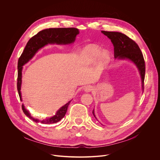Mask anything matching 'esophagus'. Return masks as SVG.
Wrapping results in <instances>:
<instances>
[{"label":"esophagus","instance_id":"esophagus-1","mask_svg":"<svg viewBox=\"0 0 160 160\" xmlns=\"http://www.w3.org/2000/svg\"><path fill=\"white\" fill-rule=\"evenodd\" d=\"M92 87L91 86H90V85H87V86H86V87H85L83 88V90L85 92H89L92 91Z\"/></svg>","mask_w":160,"mask_h":160}]
</instances>
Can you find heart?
Listing matches in <instances>:
<instances>
[{"label":"heart","instance_id":"heart-1","mask_svg":"<svg viewBox=\"0 0 160 160\" xmlns=\"http://www.w3.org/2000/svg\"><path fill=\"white\" fill-rule=\"evenodd\" d=\"M82 57L87 63H93L97 60L98 66L101 68L107 65L111 59L110 52L107 50H103L95 45H90L85 47L82 52Z\"/></svg>","mask_w":160,"mask_h":160}]
</instances>
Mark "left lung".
Returning a JSON list of instances; mask_svg holds the SVG:
<instances>
[{"label": "left lung", "instance_id": "8db88e82", "mask_svg": "<svg viewBox=\"0 0 160 160\" xmlns=\"http://www.w3.org/2000/svg\"><path fill=\"white\" fill-rule=\"evenodd\" d=\"M105 36H108L113 44L114 58L117 60H128L132 62L137 67L142 83V89H144V80L145 77V62L142 53L138 45L124 34L119 32H110L102 31ZM93 115L97 119L94 109Z\"/></svg>", "mask_w": 160, "mask_h": 160}]
</instances>
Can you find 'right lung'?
Masks as SVG:
<instances>
[{
  "label": "right lung",
  "mask_w": 160,
  "mask_h": 160,
  "mask_svg": "<svg viewBox=\"0 0 160 160\" xmlns=\"http://www.w3.org/2000/svg\"><path fill=\"white\" fill-rule=\"evenodd\" d=\"M79 34V30L77 28H49L39 31L37 34L32 37L28 42L22 55L18 60V90L20 99L22 100L21 84H22V71L23 66L28 63L36 55V53L42 48L48 44H70L75 42L76 36ZM72 100L65 104L60 108L55 115L51 118H44L40 120L33 118L29 112L26 109L24 104L22 105V109L26 116L35 122L50 124L57 123L64 118L68 109V107Z\"/></svg>",
  "instance_id": "add662e5"
}]
</instances>
